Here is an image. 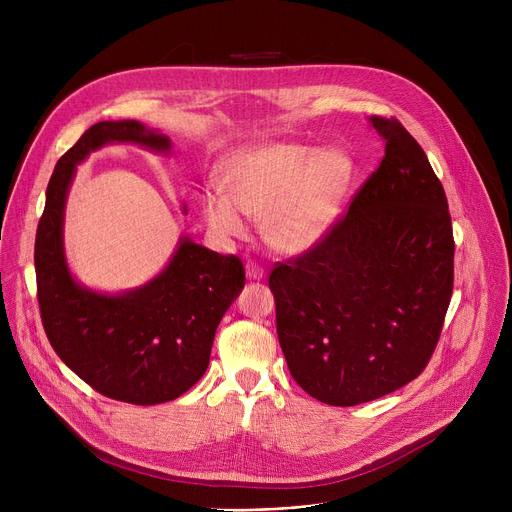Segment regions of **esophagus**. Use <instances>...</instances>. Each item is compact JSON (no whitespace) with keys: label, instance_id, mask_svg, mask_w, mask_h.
I'll return each instance as SVG.
<instances>
[{"label":"esophagus","instance_id":"1","mask_svg":"<svg viewBox=\"0 0 512 512\" xmlns=\"http://www.w3.org/2000/svg\"><path fill=\"white\" fill-rule=\"evenodd\" d=\"M247 277L253 279V281H259V279L265 277V271H263V267H261L259 263L249 261V263H247Z\"/></svg>","mask_w":512,"mask_h":512}]
</instances>
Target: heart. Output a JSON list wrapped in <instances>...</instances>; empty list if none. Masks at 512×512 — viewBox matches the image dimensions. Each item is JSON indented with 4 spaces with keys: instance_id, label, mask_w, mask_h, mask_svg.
<instances>
[{
    "instance_id": "heart-1",
    "label": "heart",
    "mask_w": 512,
    "mask_h": 512,
    "mask_svg": "<svg viewBox=\"0 0 512 512\" xmlns=\"http://www.w3.org/2000/svg\"><path fill=\"white\" fill-rule=\"evenodd\" d=\"M354 176L352 158L300 143H267L235 154L223 172L225 196L206 192L202 214L221 239L245 235L237 210L261 218L263 237L279 253L318 247L336 225Z\"/></svg>"
}]
</instances>
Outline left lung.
I'll return each mask as SVG.
<instances>
[{
  "label": "left lung",
  "mask_w": 512,
  "mask_h": 512,
  "mask_svg": "<svg viewBox=\"0 0 512 512\" xmlns=\"http://www.w3.org/2000/svg\"><path fill=\"white\" fill-rule=\"evenodd\" d=\"M379 168L328 237L269 273L277 338L294 381L352 407L417 379L440 340L454 289L448 198L421 145L395 119Z\"/></svg>",
  "instance_id": "8db88e82"
}]
</instances>
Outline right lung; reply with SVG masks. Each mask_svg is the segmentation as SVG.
<instances>
[{
  "instance_id": "1",
  "label": "right lung",
  "mask_w": 512,
  "mask_h": 512,
  "mask_svg": "<svg viewBox=\"0 0 512 512\" xmlns=\"http://www.w3.org/2000/svg\"><path fill=\"white\" fill-rule=\"evenodd\" d=\"M111 141L170 152L166 135L137 121H101L58 160L34 247L40 318L60 360L97 393L156 405L204 375L216 326L245 285V267L237 255L182 239L168 267L139 289L105 296L72 279L62 247L68 186L77 164Z\"/></svg>"
}]
</instances>
